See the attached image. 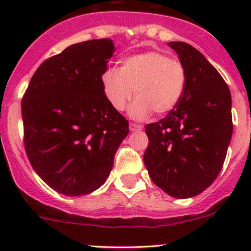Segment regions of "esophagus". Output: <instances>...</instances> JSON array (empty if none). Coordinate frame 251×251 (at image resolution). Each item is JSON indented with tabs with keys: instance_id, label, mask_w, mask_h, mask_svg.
Here are the masks:
<instances>
[{
	"instance_id": "34e87169",
	"label": "esophagus",
	"mask_w": 251,
	"mask_h": 251,
	"mask_svg": "<svg viewBox=\"0 0 251 251\" xmlns=\"http://www.w3.org/2000/svg\"><path fill=\"white\" fill-rule=\"evenodd\" d=\"M138 130H142V126L141 125H137V124L130 123V131H138Z\"/></svg>"
}]
</instances>
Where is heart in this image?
Segmentation results:
<instances>
[{
    "label": "heart",
    "instance_id": "heart-1",
    "mask_svg": "<svg viewBox=\"0 0 251 251\" xmlns=\"http://www.w3.org/2000/svg\"><path fill=\"white\" fill-rule=\"evenodd\" d=\"M186 80L181 63L155 50L128 55L118 70L108 69L102 76L105 97L115 110L123 111L136 96L128 110L136 120L148 118L151 111L171 113L183 96Z\"/></svg>",
    "mask_w": 251,
    "mask_h": 251
}]
</instances>
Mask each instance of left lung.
Instances as JSON below:
<instances>
[{"label":"left lung","mask_w":251,"mask_h":251,"mask_svg":"<svg viewBox=\"0 0 251 251\" xmlns=\"http://www.w3.org/2000/svg\"><path fill=\"white\" fill-rule=\"evenodd\" d=\"M186 70L183 96L158 123L146 126L143 160L154 183L178 199L196 197L215 181L232 138L229 88L206 58L186 42H169Z\"/></svg>","instance_id":"obj_1"}]
</instances>
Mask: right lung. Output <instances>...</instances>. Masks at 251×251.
<instances>
[{
    "mask_svg": "<svg viewBox=\"0 0 251 251\" xmlns=\"http://www.w3.org/2000/svg\"><path fill=\"white\" fill-rule=\"evenodd\" d=\"M113 40H90L45 60L22 102L24 144L32 169L68 197L92 193L109 176L128 123L105 97L102 75Z\"/></svg>",
    "mask_w": 251,
    "mask_h": 251,
    "instance_id": "add662e5",
    "label": "right lung"
}]
</instances>
